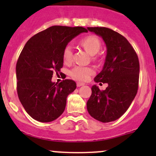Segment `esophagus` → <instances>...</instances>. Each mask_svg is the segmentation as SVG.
Segmentation results:
<instances>
[{"instance_id": "1", "label": "esophagus", "mask_w": 156, "mask_h": 156, "mask_svg": "<svg viewBox=\"0 0 156 156\" xmlns=\"http://www.w3.org/2000/svg\"><path fill=\"white\" fill-rule=\"evenodd\" d=\"M84 85V83H81V82H78L77 83V87H81V86Z\"/></svg>"}]
</instances>
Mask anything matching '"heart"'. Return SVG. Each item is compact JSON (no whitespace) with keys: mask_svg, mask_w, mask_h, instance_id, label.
Listing matches in <instances>:
<instances>
[{"mask_svg":"<svg viewBox=\"0 0 156 156\" xmlns=\"http://www.w3.org/2000/svg\"><path fill=\"white\" fill-rule=\"evenodd\" d=\"M80 45L90 55H96L99 52L101 48V43L97 37L93 35L86 36L80 40ZM62 58L64 62L69 63L72 59V48L69 45H67L62 53ZM94 73V71L89 67L75 66L71 70L70 75L75 79L78 81H85L90 75Z\"/></svg>","mask_w":156,"mask_h":156,"instance_id":"heart-1","label":"heart"}]
</instances>
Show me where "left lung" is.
Listing matches in <instances>:
<instances>
[{
  "label": "left lung",
  "mask_w": 156,
  "mask_h": 156,
  "mask_svg": "<svg viewBox=\"0 0 156 156\" xmlns=\"http://www.w3.org/2000/svg\"><path fill=\"white\" fill-rule=\"evenodd\" d=\"M87 30L100 36L106 45L104 66L94 81L108 84L105 90L92 86L87 111L100 122H113L127 111L137 93L139 59L131 44L119 33L105 27H88Z\"/></svg>",
  "instance_id": "left-lung-1"
}]
</instances>
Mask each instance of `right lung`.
<instances>
[{
    "mask_svg": "<svg viewBox=\"0 0 156 156\" xmlns=\"http://www.w3.org/2000/svg\"><path fill=\"white\" fill-rule=\"evenodd\" d=\"M87 31L80 26H51L34 34L23 48L16 67L17 94L34 120L52 122L65 110L67 97L76 83L66 79L58 84L52 82V77L63 66L62 53L69 42Z\"/></svg>",
    "mask_w": 156,
    "mask_h": 156,
    "instance_id": "obj_1",
    "label": "right lung"
}]
</instances>
